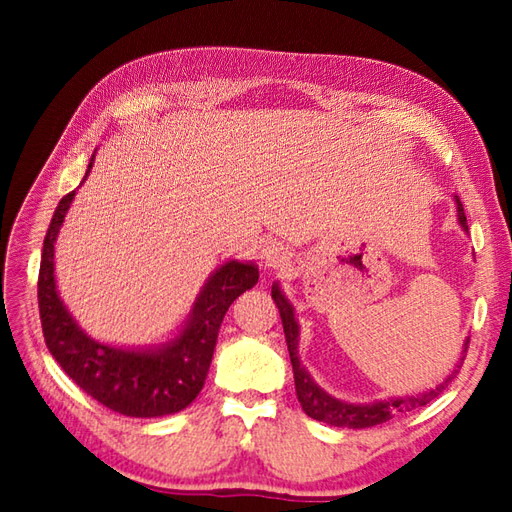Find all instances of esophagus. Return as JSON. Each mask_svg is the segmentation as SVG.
<instances>
[{
	"mask_svg": "<svg viewBox=\"0 0 512 512\" xmlns=\"http://www.w3.org/2000/svg\"><path fill=\"white\" fill-rule=\"evenodd\" d=\"M262 259L264 264L270 268V270H284L288 264H290V255L288 250L281 246V244H266L262 248Z\"/></svg>",
	"mask_w": 512,
	"mask_h": 512,
	"instance_id": "34e87169",
	"label": "esophagus"
}]
</instances>
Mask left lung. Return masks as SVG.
Returning <instances> with one entry per match:
<instances>
[{"instance_id":"8db88e82","label":"left lung","mask_w":512,"mask_h":512,"mask_svg":"<svg viewBox=\"0 0 512 512\" xmlns=\"http://www.w3.org/2000/svg\"><path fill=\"white\" fill-rule=\"evenodd\" d=\"M458 211H460V215H458L460 224L466 228V217H464L462 204H458ZM273 299H275L277 308H279L281 323H284L292 372H295L297 398L301 402L303 411H306L310 418L319 420V422L332 424V427H347V429H367V427H374V424H383L389 418H394L398 411H411V409L429 405V402L444 389V385L451 383V378L455 376V372H458V369H455V372L447 380H444L440 387L431 389L422 396L378 400V402H372V405H350V402L336 400V398L325 394V391L310 378V374L306 372V367L299 363V356H297L299 325L295 321V312H292V306L288 303V299L281 295L279 286H273ZM466 350H469V341L464 343V354H466ZM460 361L464 363V356L460 358Z\"/></svg>"}]
</instances>
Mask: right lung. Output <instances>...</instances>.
<instances>
[{"instance_id":"1","label":"right lung","mask_w":512,"mask_h":512,"mask_svg":"<svg viewBox=\"0 0 512 512\" xmlns=\"http://www.w3.org/2000/svg\"><path fill=\"white\" fill-rule=\"evenodd\" d=\"M72 198L74 191L63 195L52 215L39 266V317L50 354L85 394L123 416L158 418L184 409L200 394L209 374L226 310L257 284V266L228 262L217 268L195 301L187 328L160 350L138 352L103 345L76 325L54 286V242Z\"/></svg>"}]
</instances>
